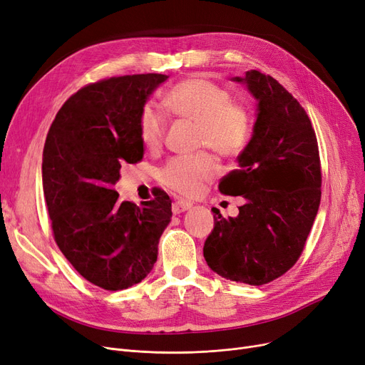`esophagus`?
<instances>
[{"label":"esophagus","instance_id":"obj_1","mask_svg":"<svg viewBox=\"0 0 365 365\" xmlns=\"http://www.w3.org/2000/svg\"><path fill=\"white\" fill-rule=\"evenodd\" d=\"M190 207H192V203H190V202H187V200H175V202L172 203V212L177 215V214H181V212L190 210Z\"/></svg>","mask_w":365,"mask_h":365}]
</instances>
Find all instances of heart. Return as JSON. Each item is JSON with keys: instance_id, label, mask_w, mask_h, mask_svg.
Instances as JSON below:
<instances>
[{"instance_id": "b5f03b06", "label": "heart", "mask_w": 365, "mask_h": 365, "mask_svg": "<svg viewBox=\"0 0 365 365\" xmlns=\"http://www.w3.org/2000/svg\"><path fill=\"white\" fill-rule=\"evenodd\" d=\"M166 108L197 126L199 147H210L225 159H235L247 148L252 123L245 107L232 102L230 93L212 80L193 76L181 80L165 93ZM143 144L155 150L162 145L166 118L154 102H145L138 114ZM218 165L210 151L169 159L159 170L162 185L182 196L196 195L202 184L217 175Z\"/></svg>"}]
</instances>
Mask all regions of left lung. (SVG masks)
Listing matches in <instances>:
<instances>
[{
	"label": "left lung",
	"instance_id": "left-lung-1",
	"mask_svg": "<svg viewBox=\"0 0 365 365\" xmlns=\"http://www.w3.org/2000/svg\"><path fill=\"white\" fill-rule=\"evenodd\" d=\"M247 83L258 101L254 135L218 184L221 195L244 196L236 218L212 210L214 230L203 257L225 279L264 285L300 258L321 202V160L315 129L279 81L257 69Z\"/></svg>",
	"mask_w": 365,
	"mask_h": 365
}]
</instances>
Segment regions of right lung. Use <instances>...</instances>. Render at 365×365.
I'll list each match as a JSON object with an SVG mask.
<instances>
[{
  "label": "right lung",
  "mask_w": 365,
  "mask_h": 365,
  "mask_svg": "<svg viewBox=\"0 0 365 365\" xmlns=\"http://www.w3.org/2000/svg\"><path fill=\"white\" fill-rule=\"evenodd\" d=\"M165 74L103 78L69 96L43 150V190L53 237L91 284L118 291L151 272L170 221V199L159 190L140 206L114 190L125 163L144 158L138 114Z\"/></svg>",
  "instance_id": "right-lung-1"
}]
</instances>
